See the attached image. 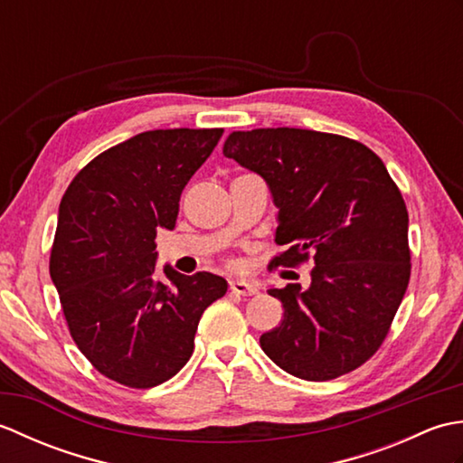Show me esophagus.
Here are the masks:
<instances>
[{
	"instance_id": "esophagus-1",
	"label": "esophagus",
	"mask_w": 463,
	"mask_h": 463,
	"mask_svg": "<svg viewBox=\"0 0 463 463\" xmlns=\"http://www.w3.org/2000/svg\"><path fill=\"white\" fill-rule=\"evenodd\" d=\"M231 290L234 294H241V297H252V294L259 292V287L249 280H231Z\"/></svg>"
}]
</instances>
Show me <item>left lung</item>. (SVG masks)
Returning <instances> with one entry per match:
<instances>
[{"instance_id":"obj_1","label":"left lung","mask_w":463,"mask_h":463,"mask_svg":"<svg viewBox=\"0 0 463 463\" xmlns=\"http://www.w3.org/2000/svg\"><path fill=\"white\" fill-rule=\"evenodd\" d=\"M224 156L260 175L279 209L274 267L312 259L310 284L269 288L284 318L260 348L292 376L324 382L380 348L410 280L408 211L376 153L346 137L292 129L232 131Z\"/></svg>"}]
</instances>
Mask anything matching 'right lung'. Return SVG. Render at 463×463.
Returning <instances> with one entry per match:
<instances>
[{"label": "right lung", "mask_w": 463, "mask_h": 463, "mask_svg": "<svg viewBox=\"0 0 463 463\" xmlns=\"http://www.w3.org/2000/svg\"><path fill=\"white\" fill-rule=\"evenodd\" d=\"M222 129H156L131 137L83 166L59 204L49 274L83 356L129 388L173 378L194 348L209 304L226 280L165 264L155 237L173 231L184 184Z\"/></svg>", "instance_id": "add662e5"}]
</instances>
